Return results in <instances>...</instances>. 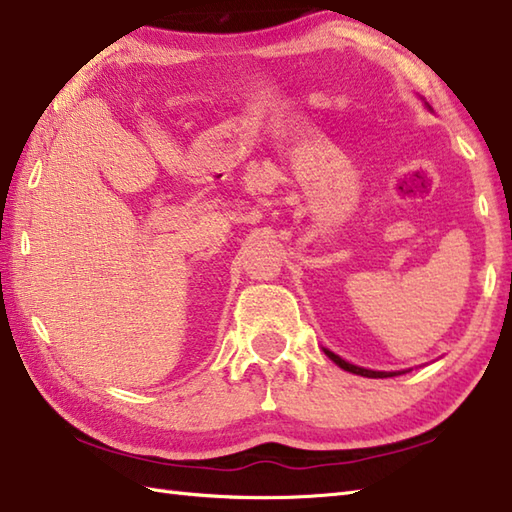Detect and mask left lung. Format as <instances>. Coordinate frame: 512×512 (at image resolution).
Here are the masks:
<instances>
[{
  "instance_id": "1",
  "label": "left lung",
  "mask_w": 512,
  "mask_h": 512,
  "mask_svg": "<svg viewBox=\"0 0 512 512\" xmlns=\"http://www.w3.org/2000/svg\"><path fill=\"white\" fill-rule=\"evenodd\" d=\"M326 355L333 359V362L339 366V368H344V370H348V373H355V375H362V377H395L397 373H379V370H366V368H359V366H353V364H348V362H344L342 357L339 355H335V353H330V350H326Z\"/></svg>"
}]
</instances>
